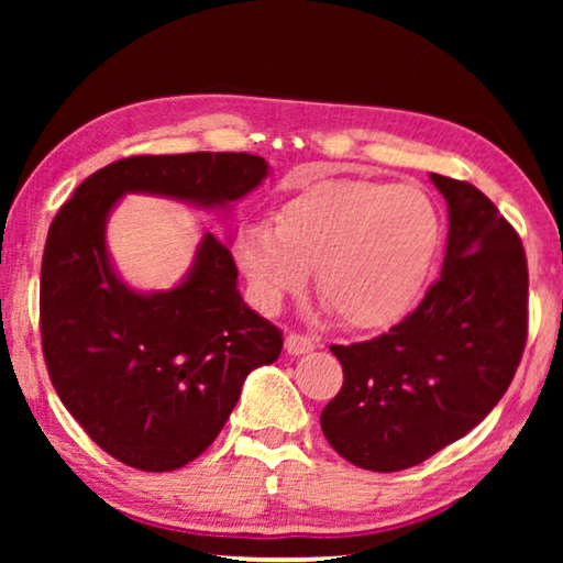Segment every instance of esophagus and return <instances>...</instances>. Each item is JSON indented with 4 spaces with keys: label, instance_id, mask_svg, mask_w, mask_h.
Segmentation results:
<instances>
[{
    "label": "esophagus",
    "instance_id": "1",
    "mask_svg": "<svg viewBox=\"0 0 563 563\" xmlns=\"http://www.w3.org/2000/svg\"><path fill=\"white\" fill-rule=\"evenodd\" d=\"M318 341L310 335H302V333H289L287 341H284V351L289 353V356H302V353H310Z\"/></svg>",
    "mask_w": 563,
    "mask_h": 563
}]
</instances>
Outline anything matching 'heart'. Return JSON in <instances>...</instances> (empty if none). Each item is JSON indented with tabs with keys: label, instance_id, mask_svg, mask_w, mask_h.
<instances>
[{
	"label": "heart",
	"instance_id": "b5f03b06",
	"mask_svg": "<svg viewBox=\"0 0 563 563\" xmlns=\"http://www.w3.org/2000/svg\"><path fill=\"white\" fill-rule=\"evenodd\" d=\"M438 243L441 218L418 187L322 179L287 199L276 225L243 222L233 258L261 310H279L314 272V289L343 325L376 330L418 302Z\"/></svg>",
	"mask_w": 563,
	"mask_h": 563
}]
</instances>
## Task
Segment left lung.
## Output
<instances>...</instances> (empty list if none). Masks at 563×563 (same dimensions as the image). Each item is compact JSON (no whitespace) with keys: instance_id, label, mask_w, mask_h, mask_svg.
<instances>
[{"instance_id":"1","label":"left lung","mask_w":563,"mask_h":563,"mask_svg":"<svg viewBox=\"0 0 563 563\" xmlns=\"http://www.w3.org/2000/svg\"><path fill=\"white\" fill-rule=\"evenodd\" d=\"M449 205L441 279L389 333L330 345L343 387L320 415L353 466H418L487 418L510 387L528 338L520 235L474 184L430 174Z\"/></svg>"}]
</instances>
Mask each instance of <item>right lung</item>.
I'll list each match as a JSON object with an SVG mask.
<instances>
[{"instance_id": "1", "label": "right lung", "mask_w": 563, "mask_h": 563, "mask_svg": "<svg viewBox=\"0 0 563 563\" xmlns=\"http://www.w3.org/2000/svg\"><path fill=\"white\" fill-rule=\"evenodd\" d=\"M251 153L130 156L76 187L51 222L41 268L43 356L60 402L99 449L141 472L207 451L282 330L243 302L230 245L207 233L181 284L135 291L107 253L122 197L158 195L228 210L266 179Z\"/></svg>"}]
</instances>
